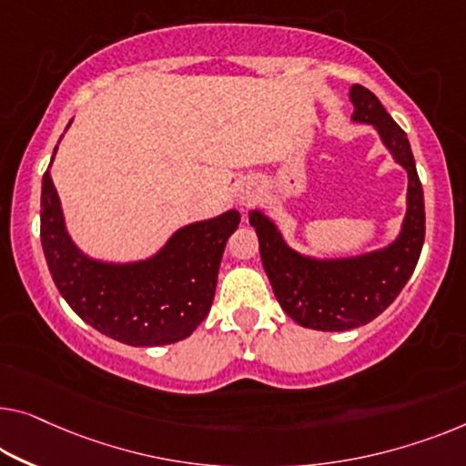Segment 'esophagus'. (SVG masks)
Returning <instances> with one entry per match:
<instances>
[{
    "mask_svg": "<svg viewBox=\"0 0 466 466\" xmlns=\"http://www.w3.org/2000/svg\"><path fill=\"white\" fill-rule=\"evenodd\" d=\"M255 197H257V188H255L253 184L247 186V188L240 190V194H238V198H240L242 205H251L253 200H255Z\"/></svg>",
    "mask_w": 466,
    "mask_h": 466,
    "instance_id": "34e87169",
    "label": "esophagus"
}]
</instances>
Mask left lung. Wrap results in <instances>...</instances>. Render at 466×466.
Wrapping results in <instances>:
<instances>
[{"instance_id": "left-lung-1", "label": "left lung", "mask_w": 466, "mask_h": 466, "mask_svg": "<svg viewBox=\"0 0 466 466\" xmlns=\"http://www.w3.org/2000/svg\"><path fill=\"white\" fill-rule=\"evenodd\" d=\"M353 123L372 125L389 155L408 173L406 215L389 245L347 257H318L293 248L276 221L248 211L259 238L263 269L287 316L305 329L341 332L364 326L393 303L419 261L425 242V198L410 142L370 89L350 87Z\"/></svg>"}]
</instances>
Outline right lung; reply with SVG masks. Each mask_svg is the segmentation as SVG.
<instances>
[{
  "mask_svg": "<svg viewBox=\"0 0 466 466\" xmlns=\"http://www.w3.org/2000/svg\"><path fill=\"white\" fill-rule=\"evenodd\" d=\"M238 224L240 213L230 209L177 228L146 259H96L68 234L50 169L41 184V247L54 284L83 322L125 345H169L197 330L211 309L221 255Z\"/></svg>",
  "mask_w": 466,
  "mask_h": 466,
  "instance_id": "1",
  "label": "right lung"
}]
</instances>
